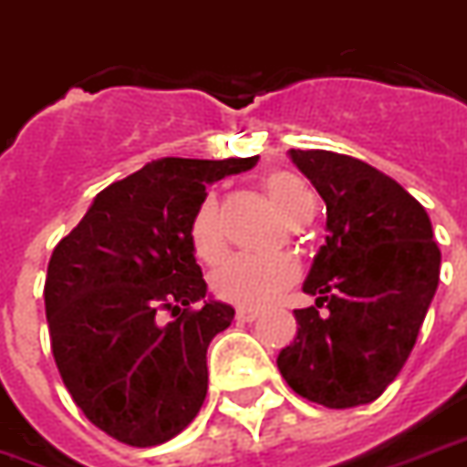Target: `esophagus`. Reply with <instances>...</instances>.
<instances>
[{"label":"esophagus","instance_id":"34e87169","mask_svg":"<svg viewBox=\"0 0 467 467\" xmlns=\"http://www.w3.org/2000/svg\"><path fill=\"white\" fill-rule=\"evenodd\" d=\"M260 317V312L257 309H247V306H240L237 312H234V319L240 321V324H250V321H254Z\"/></svg>","mask_w":467,"mask_h":467}]
</instances>
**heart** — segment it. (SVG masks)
Masks as SVG:
<instances>
[{"label": "heart", "mask_w": 467, "mask_h": 467, "mask_svg": "<svg viewBox=\"0 0 467 467\" xmlns=\"http://www.w3.org/2000/svg\"><path fill=\"white\" fill-rule=\"evenodd\" d=\"M272 205L285 215V220H295L302 210L314 205L312 190L306 182L289 171H275L265 178ZM190 244L200 260L215 262L224 250L223 223H220V207L213 195H207L195 210L190 220ZM299 277V265L289 254H269V257H254V254H233L213 272V292L215 296L230 304H240L247 309H262L286 286H292Z\"/></svg>", "instance_id": "1"}]
</instances>
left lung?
<instances>
[{
    "label": "left lung",
    "instance_id": "obj_1",
    "mask_svg": "<svg viewBox=\"0 0 467 467\" xmlns=\"http://www.w3.org/2000/svg\"><path fill=\"white\" fill-rule=\"evenodd\" d=\"M289 158L327 202L329 234L302 286L317 304L295 309L279 374L327 409L371 403L410 357L436 295L433 227L413 195L364 161L295 148Z\"/></svg>",
    "mask_w": 467,
    "mask_h": 467
}]
</instances>
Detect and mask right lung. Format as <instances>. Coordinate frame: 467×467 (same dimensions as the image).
<instances>
[{
	"label": "right lung",
	"mask_w": 467,
	"mask_h": 467,
	"mask_svg": "<svg viewBox=\"0 0 467 467\" xmlns=\"http://www.w3.org/2000/svg\"><path fill=\"white\" fill-rule=\"evenodd\" d=\"M257 161H153L101 190L54 247L44 285L54 361L76 406L120 443L161 445L198 416L207 347L234 309L215 299L192 309L207 285L190 220L205 185Z\"/></svg>",
	"instance_id": "right-lung-1"
}]
</instances>
